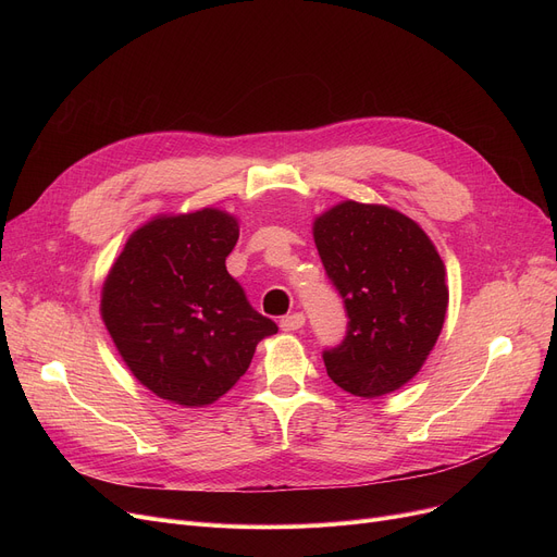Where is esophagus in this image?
I'll return each instance as SVG.
<instances>
[{
    "label": "esophagus",
    "mask_w": 557,
    "mask_h": 557,
    "mask_svg": "<svg viewBox=\"0 0 557 557\" xmlns=\"http://www.w3.org/2000/svg\"><path fill=\"white\" fill-rule=\"evenodd\" d=\"M302 325H305V313H300V311L290 313V315H284V318L280 320L282 332H298Z\"/></svg>",
    "instance_id": "obj_1"
}]
</instances>
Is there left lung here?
I'll return each instance as SVG.
<instances>
[{"instance_id":"obj_1","label":"left lung","mask_w":557,"mask_h":557,"mask_svg":"<svg viewBox=\"0 0 557 557\" xmlns=\"http://www.w3.org/2000/svg\"><path fill=\"white\" fill-rule=\"evenodd\" d=\"M313 242L349 318L345 341L323 355L332 382L357 397L401 388L447 315V271L433 242L388 205L357 200L318 214Z\"/></svg>"}]
</instances>
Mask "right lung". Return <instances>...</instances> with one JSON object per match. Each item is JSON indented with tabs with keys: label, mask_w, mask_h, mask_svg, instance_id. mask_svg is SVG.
Listing matches in <instances>:
<instances>
[{
	"label": "right lung",
	"mask_w": 557,
	"mask_h": 557,
	"mask_svg": "<svg viewBox=\"0 0 557 557\" xmlns=\"http://www.w3.org/2000/svg\"><path fill=\"white\" fill-rule=\"evenodd\" d=\"M239 219L216 208L158 214L110 267L101 318L128 370L160 399L214 404L248 370L261 338L277 334L225 269Z\"/></svg>",
	"instance_id": "1"
}]
</instances>
